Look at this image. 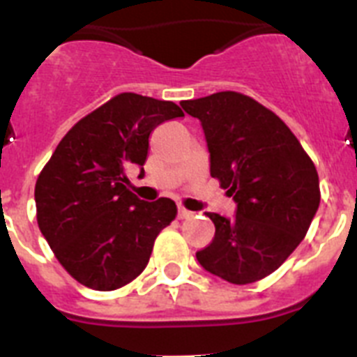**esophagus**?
I'll return each instance as SVG.
<instances>
[{"mask_svg":"<svg viewBox=\"0 0 357 357\" xmlns=\"http://www.w3.org/2000/svg\"><path fill=\"white\" fill-rule=\"evenodd\" d=\"M191 216H193L191 211L184 209V207H178V218H181V220H185V218H191Z\"/></svg>","mask_w":357,"mask_h":357,"instance_id":"34e87169","label":"esophagus"}]
</instances>
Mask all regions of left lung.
<instances>
[{"mask_svg": "<svg viewBox=\"0 0 357 357\" xmlns=\"http://www.w3.org/2000/svg\"><path fill=\"white\" fill-rule=\"evenodd\" d=\"M181 105L200 121L211 176L236 202L232 218L207 213L216 232L198 263L232 284L264 279L301 245L320 206L313 160L279 116L245 94L223 91Z\"/></svg>", "mask_w": 357, "mask_h": 357, "instance_id": "8db88e82", "label": "left lung"}]
</instances>
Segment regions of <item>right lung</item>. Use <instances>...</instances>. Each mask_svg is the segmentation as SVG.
I'll list each match as a JSON object with an SVG mask.
<instances>
[{
    "label": "right lung",
    "instance_id": "add662e5",
    "mask_svg": "<svg viewBox=\"0 0 357 357\" xmlns=\"http://www.w3.org/2000/svg\"><path fill=\"white\" fill-rule=\"evenodd\" d=\"M173 102L123 93L75 125L36 184L37 223L59 263L80 284L112 291L139 275L157 234L175 220L169 198L144 202L125 169L146 162L150 134L182 118Z\"/></svg>",
    "mask_w": 357,
    "mask_h": 357
}]
</instances>
